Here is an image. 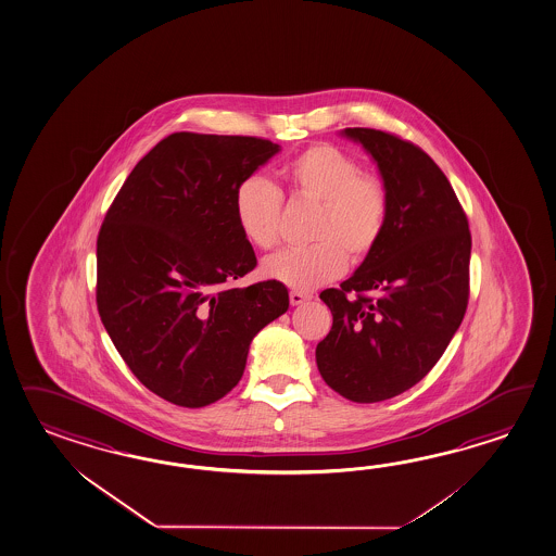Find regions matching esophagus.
<instances>
[{
    "label": "esophagus",
    "instance_id": "obj_1",
    "mask_svg": "<svg viewBox=\"0 0 556 556\" xmlns=\"http://www.w3.org/2000/svg\"><path fill=\"white\" fill-rule=\"evenodd\" d=\"M311 299V295H305V293H301V291H291L289 293V301H291V305H303L305 301H308Z\"/></svg>",
    "mask_w": 556,
    "mask_h": 556
}]
</instances>
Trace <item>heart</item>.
<instances>
[{
	"mask_svg": "<svg viewBox=\"0 0 556 556\" xmlns=\"http://www.w3.org/2000/svg\"><path fill=\"white\" fill-rule=\"evenodd\" d=\"M299 200L317 205L305 248L277 251L261 271L273 281L311 291L344 271L346 261L366 260L384 236L390 190L382 176L361 170L358 160L334 144H313L289 160L281 170ZM236 219L243 238L260 250L279 243L283 195L261 176L239 181Z\"/></svg>",
	"mask_w": 556,
	"mask_h": 556,
	"instance_id": "heart-1",
	"label": "heart"
}]
</instances>
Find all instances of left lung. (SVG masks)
<instances>
[{"label": "left lung", "instance_id": "1", "mask_svg": "<svg viewBox=\"0 0 556 556\" xmlns=\"http://www.w3.org/2000/svg\"><path fill=\"white\" fill-rule=\"evenodd\" d=\"M375 159L390 190L376 250L320 299L332 329L317 344L323 380L352 402L372 404L418 384L442 358L469 299L471 233L440 166L408 140L344 128Z\"/></svg>", "mask_w": 556, "mask_h": 556}]
</instances>
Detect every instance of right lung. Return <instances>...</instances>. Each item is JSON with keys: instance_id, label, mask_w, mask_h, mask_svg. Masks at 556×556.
Wrapping results in <instances>:
<instances>
[{"instance_id": "add662e5", "label": "right lung", "mask_w": 556, "mask_h": 556, "mask_svg": "<svg viewBox=\"0 0 556 556\" xmlns=\"http://www.w3.org/2000/svg\"><path fill=\"white\" fill-rule=\"evenodd\" d=\"M281 148L174 132L138 162L97 239V308L126 366L156 396L202 408L238 384L287 287H233L257 257L236 219L239 181Z\"/></svg>"}]
</instances>
